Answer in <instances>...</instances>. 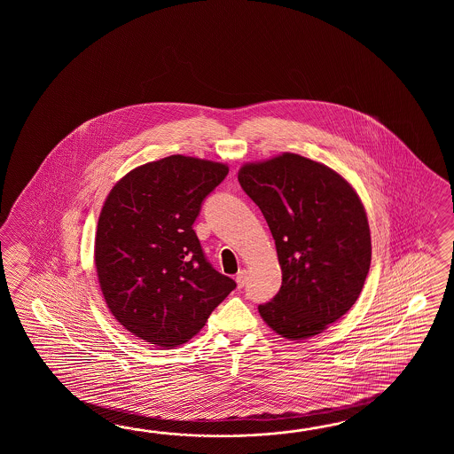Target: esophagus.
Instances as JSON below:
<instances>
[{"label":"esophagus","mask_w":454,"mask_h":454,"mask_svg":"<svg viewBox=\"0 0 454 454\" xmlns=\"http://www.w3.org/2000/svg\"><path fill=\"white\" fill-rule=\"evenodd\" d=\"M247 279H248V272L245 270H239V274H237V286H239V289L241 287H245V284H247Z\"/></svg>","instance_id":"34e87169"}]
</instances>
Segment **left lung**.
<instances>
[{"instance_id":"8db88e82","label":"left lung","mask_w":454,"mask_h":454,"mask_svg":"<svg viewBox=\"0 0 454 454\" xmlns=\"http://www.w3.org/2000/svg\"><path fill=\"white\" fill-rule=\"evenodd\" d=\"M243 192L270 225L282 270L276 297L258 307L282 338H311L356 303L372 240L356 190L328 165L284 153L239 172Z\"/></svg>"}]
</instances>
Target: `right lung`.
<instances>
[{"label": "right lung", "mask_w": 454, "mask_h": 454, "mask_svg": "<svg viewBox=\"0 0 454 454\" xmlns=\"http://www.w3.org/2000/svg\"><path fill=\"white\" fill-rule=\"evenodd\" d=\"M229 167L170 155L136 167L112 188L97 223L98 284L116 321L157 348L203 329L235 280L214 270L193 223Z\"/></svg>", "instance_id": "1"}]
</instances>
